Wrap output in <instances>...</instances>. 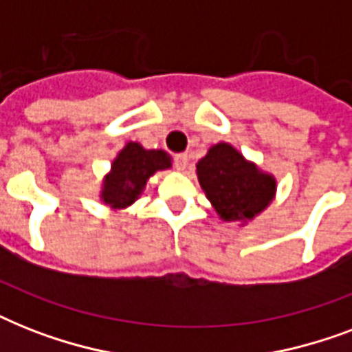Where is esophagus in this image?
I'll return each mask as SVG.
<instances>
[{
	"label": "esophagus",
	"mask_w": 352,
	"mask_h": 352,
	"mask_svg": "<svg viewBox=\"0 0 352 352\" xmlns=\"http://www.w3.org/2000/svg\"><path fill=\"white\" fill-rule=\"evenodd\" d=\"M188 162H190V157L188 153H179L175 155V168L179 171H184L188 168Z\"/></svg>",
	"instance_id": "34e87169"
}]
</instances>
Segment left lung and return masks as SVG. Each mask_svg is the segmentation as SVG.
<instances>
[{
  "label": "left lung",
  "mask_w": 352,
  "mask_h": 352,
  "mask_svg": "<svg viewBox=\"0 0 352 352\" xmlns=\"http://www.w3.org/2000/svg\"><path fill=\"white\" fill-rule=\"evenodd\" d=\"M199 184L217 215L245 226L276 197V177L246 160L228 142H219L197 162Z\"/></svg>",
  "instance_id": "obj_1"
}]
</instances>
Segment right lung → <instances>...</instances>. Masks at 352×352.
<instances>
[{"label": "right lung", "instance_id": "right-lung-1", "mask_svg": "<svg viewBox=\"0 0 352 352\" xmlns=\"http://www.w3.org/2000/svg\"><path fill=\"white\" fill-rule=\"evenodd\" d=\"M168 168H171V157L166 151L146 149L142 144L127 142L104 177L100 201L115 212L127 208L142 195L149 177Z\"/></svg>", "mask_w": 352, "mask_h": 352}]
</instances>
